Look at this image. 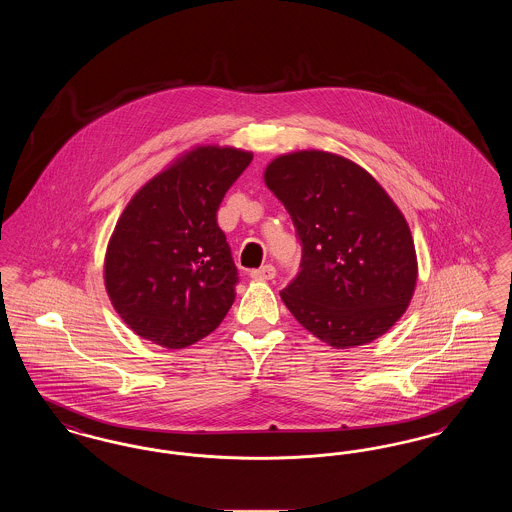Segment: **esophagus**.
<instances>
[{"label": "esophagus", "mask_w": 512, "mask_h": 512, "mask_svg": "<svg viewBox=\"0 0 512 512\" xmlns=\"http://www.w3.org/2000/svg\"><path fill=\"white\" fill-rule=\"evenodd\" d=\"M274 276H276V268L272 265H263V267L251 270V278H255V280H272Z\"/></svg>", "instance_id": "esophagus-1"}]
</instances>
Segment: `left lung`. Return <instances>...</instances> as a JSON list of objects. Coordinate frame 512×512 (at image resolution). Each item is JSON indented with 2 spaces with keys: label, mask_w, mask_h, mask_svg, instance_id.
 <instances>
[{
  "label": "left lung",
  "mask_w": 512,
  "mask_h": 512,
  "mask_svg": "<svg viewBox=\"0 0 512 512\" xmlns=\"http://www.w3.org/2000/svg\"><path fill=\"white\" fill-rule=\"evenodd\" d=\"M265 184L295 226L301 270L280 292L295 320L334 349L386 334L413 299L409 224L357 163L305 149L276 157Z\"/></svg>",
  "instance_id": "1"
}]
</instances>
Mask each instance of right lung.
Instances as JSON below:
<instances>
[{
    "instance_id": "right-lung-1",
    "label": "right lung",
    "mask_w": 512,
    "mask_h": 512,
    "mask_svg": "<svg viewBox=\"0 0 512 512\" xmlns=\"http://www.w3.org/2000/svg\"><path fill=\"white\" fill-rule=\"evenodd\" d=\"M251 159L236 147H194L122 211L103 276L115 311L140 338L182 349L209 336L230 311L238 268L217 211Z\"/></svg>"
}]
</instances>
